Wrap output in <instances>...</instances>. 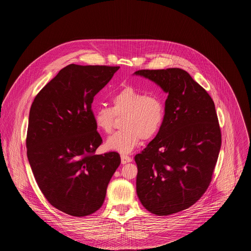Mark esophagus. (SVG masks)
Here are the masks:
<instances>
[{"mask_svg": "<svg viewBox=\"0 0 251 251\" xmlns=\"http://www.w3.org/2000/svg\"><path fill=\"white\" fill-rule=\"evenodd\" d=\"M132 158L128 155H126V154H122L121 155V161L123 164H126V163H128V162H131Z\"/></svg>", "mask_w": 251, "mask_h": 251, "instance_id": "34e87169", "label": "esophagus"}]
</instances>
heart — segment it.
<instances>
[{
  "mask_svg": "<svg viewBox=\"0 0 251 251\" xmlns=\"http://www.w3.org/2000/svg\"><path fill=\"white\" fill-rule=\"evenodd\" d=\"M112 104L100 105L94 110V121L97 128L104 133L112 130L115 115L124 116L122 127L109 136L105 146L108 150L122 153L130 152L141 138L149 140L160 129L165 105L156 95H149L127 86L112 97Z\"/></svg>",
  "mask_w": 251,
  "mask_h": 251,
  "instance_id": "b5f03b06",
  "label": "heart"
}]
</instances>
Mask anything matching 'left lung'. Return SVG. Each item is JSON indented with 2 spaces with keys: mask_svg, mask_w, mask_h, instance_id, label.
<instances>
[{
  "mask_svg": "<svg viewBox=\"0 0 251 251\" xmlns=\"http://www.w3.org/2000/svg\"><path fill=\"white\" fill-rule=\"evenodd\" d=\"M134 75L168 94L159 131L134 157L137 196L153 215L176 214L196 203L212 180L221 146L215 103L183 70H143Z\"/></svg>",
  "mask_w": 251,
  "mask_h": 251,
  "instance_id": "8db88e82",
  "label": "left lung"
}]
</instances>
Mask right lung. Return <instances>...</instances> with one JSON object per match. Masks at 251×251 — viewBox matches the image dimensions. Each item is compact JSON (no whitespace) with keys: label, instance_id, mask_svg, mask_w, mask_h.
Instances as JSON below:
<instances>
[{"label":"right lung","instance_id":"obj_1","mask_svg":"<svg viewBox=\"0 0 251 251\" xmlns=\"http://www.w3.org/2000/svg\"><path fill=\"white\" fill-rule=\"evenodd\" d=\"M120 67L69 65L31 106L27 155L36 183L56 209L86 216L103 204L120 154H95L102 142L92 111L94 97Z\"/></svg>","mask_w":251,"mask_h":251}]
</instances>
